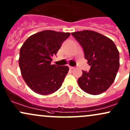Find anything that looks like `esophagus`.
Wrapping results in <instances>:
<instances>
[{"instance_id":"esophagus-1","label":"esophagus","mask_w":130,"mask_h":130,"mask_svg":"<svg viewBox=\"0 0 130 130\" xmlns=\"http://www.w3.org/2000/svg\"><path fill=\"white\" fill-rule=\"evenodd\" d=\"M69 68H70V69H71V70H73V69H74V68H75L74 67H71V66H69Z\"/></svg>"}]
</instances>
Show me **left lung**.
<instances>
[{"label":"left lung","mask_w":130,"mask_h":130,"mask_svg":"<svg viewBox=\"0 0 130 130\" xmlns=\"http://www.w3.org/2000/svg\"><path fill=\"white\" fill-rule=\"evenodd\" d=\"M72 35L82 46L91 66L88 72L82 70L78 85L89 94L105 92L113 83L119 69V52L116 45L109 38L93 31H76Z\"/></svg>","instance_id":"left-lung-1"}]
</instances>
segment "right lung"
Instances as JSON below:
<instances>
[{
    "mask_svg": "<svg viewBox=\"0 0 130 130\" xmlns=\"http://www.w3.org/2000/svg\"><path fill=\"white\" fill-rule=\"evenodd\" d=\"M69 32L45 30L31 35L20 51L19 66L23 78L29 88L41 95L54 93L60 88L67 75V66L51 65Z\"/></svg>",
    "mask_w": 130,
    "mask_h": 130,
    "instance_id": "right-lung-1",
    "label": "right lung"
}]
</instances>
